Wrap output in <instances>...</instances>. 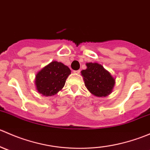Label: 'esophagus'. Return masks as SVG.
I'll list each match as a JSON object with an SVG mask.
<instances>
[{"label":"esophagus","instance_id":"esophagus-1","mask_svg":"<svg viewBox=\"0 0 150 150\" xmlns=\"http://www.w3.org/2000/svg\"><path fill=\"white\" fill-rule=\"evenodd\" d=\"M81 72V70H75L74 71V73H76V74H79Z\"/></svg>","mask_w":150,"mask_h":150}]
</instances>
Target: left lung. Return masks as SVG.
<instances>
[{
    "instance_id": "obj_1",
    "label": "left lung",
    "mask_w": 150,
    "mask_h": 150,
    "mask_svg": "<svg viewBox=\"0 0 150 150\" xmlns=\"http://www.w3.org/2000/svg\"><path fill=\"white\" fill-rule=\"evenodd\" d=\"M86 69L81 71L85 86L91 93L97 97L110 95L115 84V79L109 71L98 63H86Z\"/></svg>"
}]
</instances>
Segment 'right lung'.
<instances>
[{
  "label": "right lung",
  "mask_w": 150,
  "mask_h": 150,
  "mask_svg": "<svg viewBox=\"0 0 150 150\" xmlns=\"http://www.w3.org/2000/svg\"><path fill=\"white\" fill-rule=\"evenodd\" d=\"M70 74L69 68L63 63L51 62L35 75L36 89L43 96H54L62 89Z\"/></svg>",
  "instance_id": "obj_1"
}]
</instances>
